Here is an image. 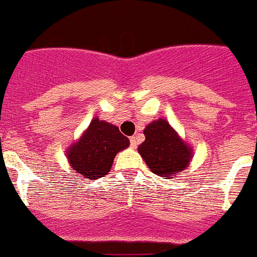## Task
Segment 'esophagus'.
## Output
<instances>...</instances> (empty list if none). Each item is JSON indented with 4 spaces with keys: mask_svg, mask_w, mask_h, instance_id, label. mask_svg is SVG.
Wrapping results in <instances>:
<instances>
[{
    "mask_svg": "<svg viewBox=\"0 0 257 257\" xmlns=\"http://www.w3.org/2000/svg\"><path fill=\"white\" fill-rule=\"evenodd\" d=\"M131 147H132V148H136L137 147V137L136 136L131 137Z\"/></svg>",
    "mask_w": 257,
    "mask_h": 257,
    "instance_id": "1",
    "label": "esophagus"
}]
</instances>
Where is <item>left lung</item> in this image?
Segmentation results:
<instances>
[{"label":"left lung","mask_w":257,"mask_h":257,"mask_svg":"<svg viewBox=\"0 0 257 257\" xmlns=\"http://www.w3.org/2000/svg\"><path fill=\"white\" fill-rule=\"evenodd\" d=\"M145 141L139 147V153L149 169L164 179L183 172L192 159L191 147L184 143L169 122L160 118L147 125Z\"/></svg>","instance_id":"obj_1"}]
</instances>
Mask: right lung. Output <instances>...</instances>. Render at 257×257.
Wrapping results in <instances>:
<instances>
[{
    "label": "right lung",
    "mask_w": 257,
    "mask_h": 257,
    "mask_svg": "<svg viewBox=\"0 0 257 257\" xmlns=\"http://www.w3.org/2000/svg\"><path fill=\"white\" fill-rule=\"evenodd\" d=\"M128 147L129 139L116 125L93 118L80 140L66 151V156L73 171L85 179L96 180L108 175L114 156Z\"/></svg>",
    "instance_id": "obj_1"
}]
</instances>
